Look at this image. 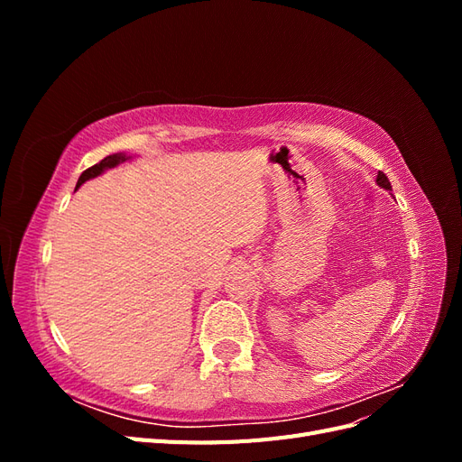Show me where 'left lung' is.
<instances>
[{
    "label": "left lung",
    "instance_id": "8db88e82",
    "mask_svg": "<svg viewBox=\"0 0 462 462\" xmlns=\"http://www.w3.org/2000/svg\"><path fill=\"white\" fill-rule=\"evenodd\" d=\"M375 183L380 185L382 189H385V190H391V183H389V179H387V175H385V173H382V171H377V179H375Z\"/></svg>",
    "mask_w": 462,
    "mask_h": 462
}]
</instances>
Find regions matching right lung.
Segmentation results:
<instances>
[{"mask_svg": "<svg viewBox=\"0 0 462 462\" xmlns=\"http://www.w3.org/2000/svg\"><path fill=\"white\" fill-rule=\"evenodd\" d=\"M125 160H129L127 156H125V153H111V156H107V158H104L100 163H96V165H92V167H88L87 171H82V175L79 177V183H77V189L85 183V180H88V179H94V177H97L100 173H104L106 170H111V167H116V165H119V163H123Z\"/></svg>", "mask_w": 462, "mask_h": 462, "instance_id": "right-lung-1", "label": "right lung"}]
</instances>
